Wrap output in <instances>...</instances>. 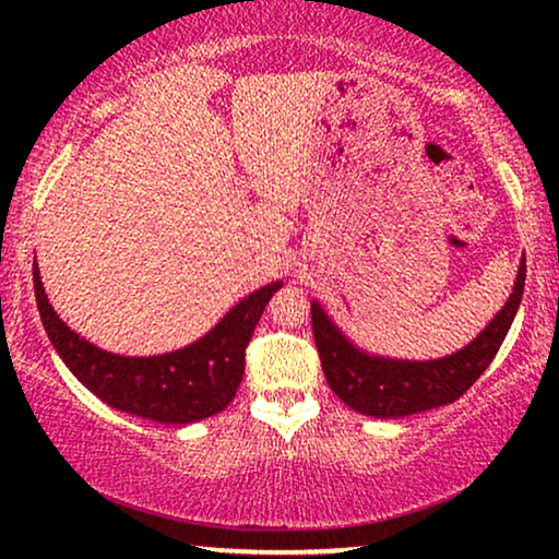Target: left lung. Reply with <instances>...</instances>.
Listing matches in <instances>:
<instances>
[{
	"label": "left lung",
	"instance_id": "8db88e82",
	"mask_svg": "<svg viewBox=\"0 0 559 559\" xmlns=\"http://www.w3.org/2000/svg\"><path fill=\"white\" fill-rule=\"evenodd\" d=\"M35 300L45 333L73 377L119 412L159 425H193L224 412L243 377V354L266 302L280 285H266L234 305L203 338L163 356H119L94 346L63 323L45 295L33 262Z\"/></svg>",
	"mask_w": 559,
	"mask_h": 559
}]
</instances>
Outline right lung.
<instances>
[{"instance_id": "1", "label": "right lung", "mask_w": 559, "mask_h": 559, "mask_svg": "<svg viewBox=\"0 0 559 559\" xmlns=\"http://www.w3.org/2000/svg\"><path fill=\"white\" fill-rule=\"evenodd\" d=\"M524 272V266H519L514 293L509 295L501 312H496L486 331L457 354L435 361H396V358L364 354L328 320L325 310L312 302V333H316L328 386L350 409L379 419L417 415L455 402L486 371L499 350L522 302Z\"/></svg>"}]
</instances>
